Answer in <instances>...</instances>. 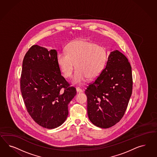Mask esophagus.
<instances>
[{
    "label": "esophagus",
    "mask_w": 157,
    "mask_h": 157,
    "mask_svg": "<svg viewBox=\"0 0 157 157\" xmlns=\"http://www.w3.org/2000/svg\"><path fill=\"white\" fill-rule=\"evenodd\" d=\"M76 91L78 93H82L83 92V90L81 89L80 87H76Z\"/></svg>",
    "instance_id": "1"
}]
</instances>
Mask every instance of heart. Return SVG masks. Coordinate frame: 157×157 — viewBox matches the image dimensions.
<instances>
[{
    "label": "heart",
    "mask_w": 157,
    "mask_h": 157,
    "mask_svg": "<svg viewBox=\"0 0 157 157\" xmlns=\"http://www.w3.org/2000/svg\"><path fill=\"white\" fill-rule=\"evenodd\" d=\"M66 52L59 53L57 64L66 78H69L74 71H76L72 81L81 83L88 78L94 79L103 71L108 59L105 48L85 39L76 40L68 44Z\"/></svg>",
    "instance_id": "obj_1"
}]
</instances>
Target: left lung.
Here are the masks:
<instances>
[{"label": "left lung", "instance_id": "8db88e82", "mask_svg": "<svg viewBox=\"0 0 157 157\" xmlns=\"http://www.w3.org/2000/svg\"><path fill=\"white\" fill-rule=\"evenodd\" d=\"M132 68L127 58L116 50L95 81L87 86V114L91 122L108 128L123 117L132 91Z\"/></svg>", "mask_w": 157, "mask_h": 157}]
</instances>
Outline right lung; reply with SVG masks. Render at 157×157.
<instances>
[{
  "label": "right lung",
  "instance_id": "right-lung-1",
  "mask_svg": "<svg viewBox=\"0 0 157 157\" xmlns=\"http://www.w3.org/2000/svg\"><path fill=\"white\" fill-rule=\"evenodd\" d=\"M57 51L34 45L25 55L20 79L22 96L27 111L39 125L57 128L68 114V105L76 95L61 75Z\"/></svg>",
  "mask_w": 157,
  "mask_h": 157
}]
</instances>
